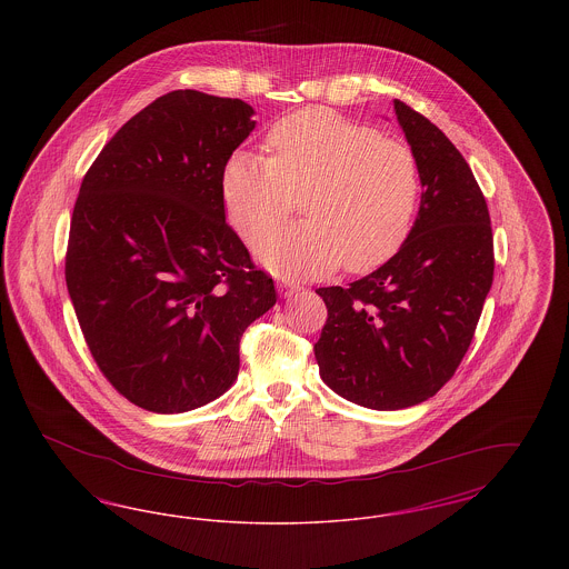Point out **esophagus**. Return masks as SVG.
<instances>
[{"label":"esophagus","mask_w":569,"mask_h":569,"mask_svg":"<svg viewBox=\"0 0 569 569\" xmlns=\"http://www.w3.org/2000/svg\"><path fill=\"white\" fill-rule=\"evenodd\" d=\"M277 288H279L281 297H292V295H297L298 290H300V286L292 283V281H277Z\"/></svg>","instance_id":"obj_1"}]
</instances>
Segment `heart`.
Returning a JSON list of instances; mask_svg holds the SVG:
<instances>
[{
	"label": "heart",
	"mask_w": 569,
	"mask_h": 569,
	"mask_svg": "<svg viewBox=\"0 0 569 569\" xmlns=\"http://www.w3.org/2000/svg\"><path fill=\"white\" fill-rule=\"evenodd\" d=\"M269 158L239 151L221 172L226 216L243 239L278 222L303 193L302 222L260 237L253 251L283 279H316L343 260L369 271L406 241L420 198V170L406 142L335 110L277 121Z\"/></svg>",
	"instance_id": "heart-1"
}]
</instances>
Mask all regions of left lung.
I'll return each instance as SVG.
<instances>
[{
	"instance_id": "8db88e82",
	"label": "left lung",
	"mask_w": 569,
	"mask_h": 569,
	"mask_svg": "<svg viewBox=\"0 0 569 569\" xmlns=\"http://www.w3.org/2000/svg\"><path fill=\"white\" fill-rule=\"evenodd\" d=\"M395 110L422 183L413 228L378 271L316 290L328 309L313 346L320 376L381 411L418 406L452 379L495 271L487 200L469 163L425 114L401 100Z\"/></svg>"
}]
</instances>
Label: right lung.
Here are the masks:
<instances>
[{
  "label": "right lung",
  "instance_id": "add662e5",
  "mask_svg": "<svg viewBox=\"0 0 569 569\" xmlns=\"http://www.w3.org/2000/svg\"><path fill=\"white\" fill-rule=\"evenodd\" d=\"M251 114L237 98L170 91L112 136L82 179L68 292L98 369L147 411L181 413L223 395L244 328L277 302L221 198Z\"/></svg>",
  "mask_w": 569,
  "mask_h": 569
}]
</instances>
